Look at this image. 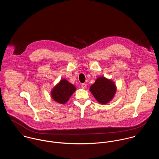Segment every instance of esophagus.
Instances as JSON below:
<instances>
[{"mask_svg":"<svg viewBox=\"0 0 159 159\" xmlns=\"http://www.w3.org/2000/svg\"><path fill=\"white\" fill-rule=\"evenodd\" d=\"M87 87V84H82V88L85 89Z\"/></svg>","mask_w":159,"mask_h":159,"instance_id":"esophagus-1","label":"esophagus"}]
</instances>
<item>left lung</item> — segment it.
<instances>
[{"mask_svg": "<svg viewBox=\"0 0 159 159\" xmlns=\"http://www.w3.org/2000/svg\"><path fill=\"white\" fill-rule=\"evenodd\" d=\"M89 89L96 99L102 104H106L113 99L116 89L115 84L104 77L98 78Z\"/></svg>", "mask_w": 159, "mask_h": 159, "instance_id": "left-lung-1", "label": "left lung"}]
</instances>
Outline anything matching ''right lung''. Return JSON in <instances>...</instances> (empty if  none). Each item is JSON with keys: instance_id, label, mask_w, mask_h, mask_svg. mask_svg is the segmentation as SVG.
I'll use <instances>...</instances> for the list:
<instances>
[{"instance_id": "add662e5", "label": "right lung", "mask_w": 159, "mask_h": 159, "mask_svg": "<svg viewBox=\"0 0 159 159\" xmlns=\"http://www.w3.org/2000/svg\"><path fill=\"white\" fill-rule=\"evenodd\" d=\"M75 91V87L66 80H61L52 91L51 95L56 102L60 104L66 103L72 93Z\"/></svg>"}]
</instances>
